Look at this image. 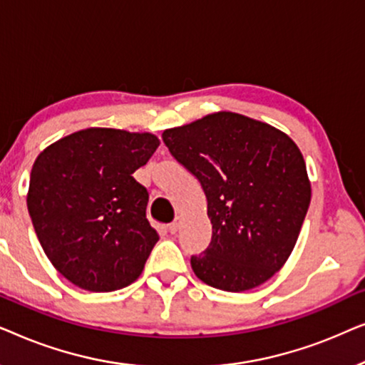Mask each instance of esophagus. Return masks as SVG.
<instances>
[{
  "mask_svg": "<svg viewBox=\"0 0 365 365\" xmlns=\"http://www.w3.org/2000/svg\"><path fill=\"white\" fill-rule=\"evenodd\" d=\"M168 229H169V232H171V234H176L179 229H181V219H176V221L169 224Z\"/></svg>",
  "mask_w": 365,
  "mask_h": 365,
  "instance_id": "1",
  "label": "esophagus"
}]
</instances>
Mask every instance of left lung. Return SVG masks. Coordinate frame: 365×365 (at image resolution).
Returning a JSON list of instances; mask_svg holds the SVG:
<instances>
[{
	"mask_svg": "<svg viewBox=\"0 0 365 365\" xmlns=\"http://www.w3.org/2000/svg\"><path fill=\"white\" fill-rule=\"evenodd\" d=\"M163 141L207 197L212 237L191 257L194 274L227 292L271 279L291 256L311 202L296 143L271 124L229 111L166 129Z\"/></svg>",
	"mask_w": 365,
	"mask_h": 365,
	"instance_id": "8db88e82",
	"label": "left lung"
}]
</instances>
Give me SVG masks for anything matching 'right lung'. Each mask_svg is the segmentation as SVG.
<instances>
[{
	"instance_id": "1",
	"label": "right lung",
	"mask_w": 365,
	"mask_h": 365,
	"mask_svg": "<svg viewBox=\"0 0 365 365\" xmlns=\"http://www.w3.org/2000/svg\"><path fill=\"white\" fill-rule=\"evenodd\" d=\"M158 146L151 133L88 128L39 153L28 211L44 254L74 286L111 292L143 272L159 236L133 173Z\"/></svg>"
}]
</instances>
